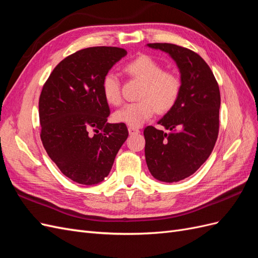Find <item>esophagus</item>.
I'll use <instances>...</instances> for the list:
<instances>
[{"label":"esophagus","mask_w":258,"mask_h":258,"mask_svg":"<svg viewBox=\"0 0 258 258\" xmlns=\"http://www.w3.org/2000/svg\"><path fill=\"white\" fill-rule=\"evenodd\" d=\"M128 131H129V135H138L140 132V130L136 127H129Z\"/></svg>","instance_id":"1"}]
</instances>
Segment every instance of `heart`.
<instances>
[{
  "label": "heart",
  "mask_w": 258,
  "mask_h": 258,
  "mask_svg": "<svg viewBox=\"0 0 258 258\" xmlns=\"http://www.w3.org/2000/svg\"><path fill=\"white\" fill-rule=\"evenodd\" d=\"M123 71L131 79L142 82L140 101L123 105L113 114L116 122L139 127L159 111L166 113L172 108L182 92V80L175 72L166 71L163 66L147 54H142L124 66ZM101 91L111 105L121 103V84L116 74L108 72L101 81Z\"/></svg>",
  "instance_id": "1"
}]
</instances>
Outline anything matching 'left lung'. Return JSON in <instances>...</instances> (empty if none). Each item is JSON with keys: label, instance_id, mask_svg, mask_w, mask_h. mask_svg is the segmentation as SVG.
I'll use <instances>...</instances> for the list:
<instances>
[{"label": "left lung", "instance_id": "8db88e82", "mask_svg": "<svg viewBox=\"0 0 258 258\" xmlns=\"http://www.w3.org/2000/svg\"><path fill=\"white\" fill-rule=\"evenodd\" d=\"M147 45L175 60L182 92L175 105L158 121L168 134L153 126L144 129L145 159L155 178L178 182L196 172L213 151L220 129V88L198 53L169 43Z\"/></svg>", "mask_w": 258, "mask_h": 258}]
</instances>
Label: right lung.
<instances>
[{"label": "right lung", "instance_id": "obj_1", "mask_svg": "<svg viewBox=\"0 0 258 258\" xmlns=\"http://www.w3.org/2000/svg\"><path fill=\"white\" fill-rule=\"evenodd\" d=\"M127 54L97 46L70 54L45 82L38 100L41 140L50 159L72 181L102 182L128 138L124 123H108L101 81Z\"/></svg>", "mask_w": 258, "mask_h": 258}]
</instances>
